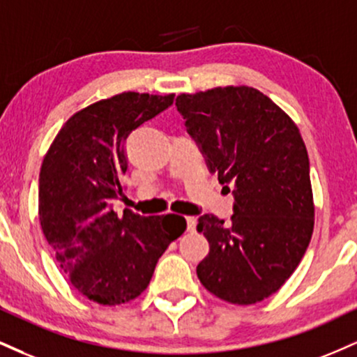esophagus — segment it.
I'll list each match as a JSON object with an SVG mask.
<instances>
[{"instance_id":"obj_1","label":"esophagus","mask_w":357,"mask_h":357,"mask_svg":"<svg viewBox=\"0 0 357 357\" xmlns=\"http://www.w3.org/2000/svg\"><path fill=\"white\" fill-rule=\"evenodd\" d=\"M186 222H188V231H190V233H195V231H196V218L195 216L186 218Z\"/></svg>"}]
</instances>
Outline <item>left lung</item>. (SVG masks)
Wrapping results in <instances>:
<instances>
[{"instance_id":"obj_1","label":"left lung","mask_w":357,"mask_h":357,"mask_svg":"<svg viewBox=\"0 0 357 357\" xmlns=\"http://www.w3.org/2000/svg\"><path fill=\"white\" fill-rule=\"evenodd\" d=\"M176 108L209 171L221 184L234 186L229 226L214 214L197 220V231L209 243L197 278L222 301H263L296 271L314 229L301 132L278 105L249 86L183 93Z\"/></svg>"}]
</instances>
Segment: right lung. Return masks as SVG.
I'll return each mask as SVG.
<instances>
[{"instance_id": "add662e5", "label": "right lung", "mask_w": 357, "mask_h": 357, "mask_svg": "<svg viewBox=\"0 0 357 357\" xmlns=\"http://www.w3.org/2000/svg\"><path fill=\"white\" fill-rule=\"evenodd\" d=\"M174 94L128 91L75 113L40 171V222L68 281L89 301L118 306L148 287L158 259L186 229L178 214L144 218L111 208L123 192L128 136Z\"/></svg>"}]
</instances>
